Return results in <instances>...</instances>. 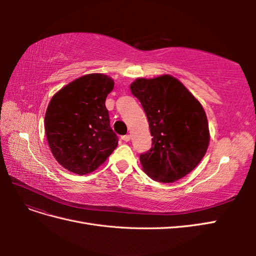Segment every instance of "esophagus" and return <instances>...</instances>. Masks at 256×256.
<instances>
[{
  "mask_svg": "<svg viewBox=\"0 0 256 256\" xmlns=\"http://www.w3.org/2000/svg\"><path fill=\"white\" fill-rule=\"evenodd\" d=\"M130 138H131V136L129 134H126V136H122V140L125 141V142H129Z\"/></svg>",
  "mask_w": 256,
  "mask_h": 256,
  "instance_id": "esophagus-1",
  "label": "esophagus"
}]
</instances>
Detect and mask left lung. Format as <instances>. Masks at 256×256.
<instances>
[{"mask_svg":"<svg viewBox=\"0 0 256 256\" xmlns=\"http://www.w3.org/2000/svg\"><path fill=\"white\" fill-rule=\"evenodd\" d=\"M130 90L140 100L150 124L152 148L142 154L143 171L159 182H174L203 159L210 136L198 100L173 76L138 78Z\"/></svg>","mask_w":256,"mask_h":256,"instance_id":"8db88e82","label":"left lung"}]
</instances>
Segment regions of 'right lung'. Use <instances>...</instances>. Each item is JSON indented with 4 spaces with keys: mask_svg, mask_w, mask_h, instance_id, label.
Segmentation results:
<instances>
[{
    "mask_svg": "<svg viewBox=\"0 0 256 256\" xmlns=\"http://www.w3.org/2000/svg\"><path fill=\"white\" fill-rule=\"evenodd\" d=\"M114 80L90 74L53 95L44 115L46 136L54 158L69 172H94L118 147L106 99Z\"/></svg>",
    "mask_w": 256,
    "mask_h": 256,
    "instance_id": "1",
    "label": "right lung"
}]
</instances>
